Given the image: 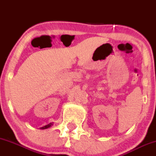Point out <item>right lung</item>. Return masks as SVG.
I'll list each match as a JSON object with an SVG mask.
<instances>
[{"mask_svg": "<svg viewBox=\"0 0 156 156\" xmlns=\"http://www.w3.org/2000/svg\"><path fill=\"white\" fill-rule=\"evenodd\" d=\"M53 122H51V123H49V124H48V125H44V126L42 127V128H40V129H42V130H44V129H47V128H50V127H51L52 125H53Z\"/></svg>", "mask_w": 156, "mask_h": 156, "instance_id": "right-lung-1", "label": "right lung"}]
</instances>
